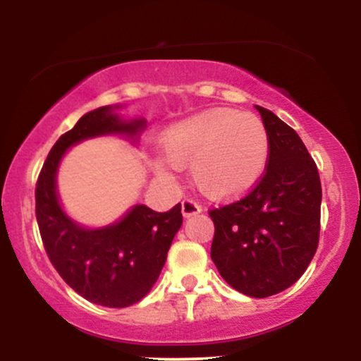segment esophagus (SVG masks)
<instances>
[{"label": "esophagus", "instance_id": "34e87169", "mask_svg": "<svg viewBox=\"0 0 361 361\" xmlns=\"http://www.w3.org/2000/svg\"><path fill=\"white\" fill-rule=\"evenodd\" d=\"M200 205L197 204V202L190 200V198H185L183 202H181V214H183V217H192L195 214H200Z\"/></svg>", "mask_w": 361, "mask_h": 361}]
</instances>
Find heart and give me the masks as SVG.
I'll return each mask as SVG.
<instances>
[{"instance_id": "b5f03b06", "label": "heart", "mask_w": 361, "mask_h": 361, "mask_svg": "<svg viewBox=\"0 0 361 361\" xmlns=\"http://www.w3.org/2000/svg\"><path fill=\"white\" fill-rule=\"evenodd\" d=\"M161 151L169 167L192 166V181L210 200H233L259 181L270 156V137L259 117L234 109H210L164 130Z\"/></svg>"}]
</instances>
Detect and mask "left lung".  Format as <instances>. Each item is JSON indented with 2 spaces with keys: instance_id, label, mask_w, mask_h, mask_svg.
I'll use <instances>...</instances> for the list:
<instances>
[{
  "instance_id": "left-lung-1",
  "label": "left lung",
  "mask_w": 361,
  "mask_h": 361,
  "mask_svg": "<svg viewBox=\"0 0 361 361\" xmlns=\"http://www.w3.org/2000/svg\"><path fill=\"white\" fill-rule=\"evenodd\" d=\"M256 110L270 137L267 173L243 200L210 210V256L231 287L263 299L295 283L316 255L322 190L299 134L273 111Z\"/></svg>"
}]
</instances>
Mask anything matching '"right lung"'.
Returning a JSON list of instances; mask_svg holds the SVG:
<instances>
[{"label": "right lung", "mask_w": 361, "mask_h": 361, "mask_svg": "<svg viewBox=\"0 0 361 361\" xmlns=\"http://www.w3.org/2000/svg\"><path fill=\"white\" fill-rule=\"evenodd\" d=\"M123 105L91 110L54 144L35 188L40 235L62 280L86 300L103 307H128L156 283L181 224V205L168 212L132 205L118 221L86 227L69 217L57 192V173L66 152L82 140L118 135L137 146L147 120L126 118Z\"/></svg>", "instance_id": "right-lung-1"}]
</instances>
